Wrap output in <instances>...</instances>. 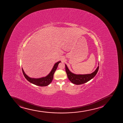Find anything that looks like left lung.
Listing matches in <instances>:
<instances>
[{"mask_svg": "<svg viewBox=\"0 0 123 123\" xmlns=\"http://www.w3.org/2000/svg\"><path fill=\"white\" fill-rule=\"evenodd\" d=\"M65 67L66 72L69 80L73 84L76 85L84 84L85 83L89 81L96 76L99 69V66H98L94 72H93V73L91 74H76L71 72L69 70L66 64H65Z\"/></svg>", "mask_w": 123, "mask_h": 123, "instance_id": "left-lung-1", "label": "left lung"}]
</instances>
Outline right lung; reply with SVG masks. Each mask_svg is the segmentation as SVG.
<instances>
[{"label": "right lung", "mask_w": 123, "mask_h": 123, "mask_svg": "<svg viewBox=\"0 0 123 123\" xmlns=\"http://www.w3.org/2000/svg\"><path fill=\"white\" fill-rule=\"evenodd\" d=\"M60 62H61L59 61L55 64L51 71H50V73H49V74L48 75H47V76L45 77L40 78H38V79L31 78L29 77L25 73L23 68H22V71H23V75L25 76V79L28 81L30 82V83L34 84L36 86H41V87L46 86H48L52 82V80L53 79V75H54L55 72L57 69V66H58L59 63Z\"/></svg>", "instance_id": "1"}]
</instances>
